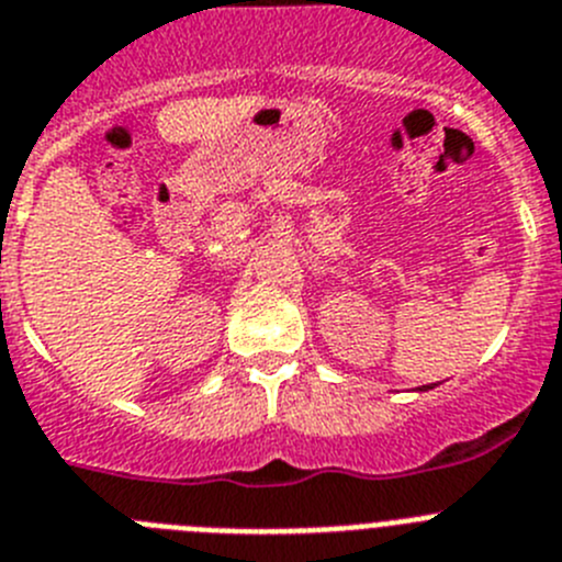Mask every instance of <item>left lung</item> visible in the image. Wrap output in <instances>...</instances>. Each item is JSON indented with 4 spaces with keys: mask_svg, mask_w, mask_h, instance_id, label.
Returning a JSON list of instances; mask_svg holds the SVG:
<instances>
[{
    "mask_svg": "<svg viewBox=\"0 0 562 562\" xmlns=\"http://www.w3.org/2000/svg\"><path fill=\"white\" fill-rule=\"evenodd\" d=\"M437 386V383H428V386H419V392H428V389H434Z\"/></svg>",
    "mask_w": 562,
    "mask_h": 562,
    "instance_id": "left-lung-1",
    "label": "left lung"
}]
</instances>
